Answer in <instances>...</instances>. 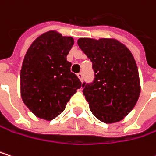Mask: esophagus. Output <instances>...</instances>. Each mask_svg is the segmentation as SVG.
I'll use <instances>...</instances> for the list:
<instances>
[{
	"instance_id": "obj_1",
	"label": "esophagus",
	"mask_w": 156,
	"mask_h": 156,
	"mask_svg": "<svg viewBox=\"0 0 156 156\" xmlns=\"http://www.w3.org/2000/svg\"><path fill=\"white\" fill-rule=\"evenodd\" d=\"M78 78L82 81V79H83V72H79V73H78Z\"/></svg>"
}]
</instances>
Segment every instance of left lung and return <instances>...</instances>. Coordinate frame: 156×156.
Returning a JSON list of instances; mask_svg holds the SVG:
<instances>
[{"instance_id": "1", "label": "left lung", "mask_w": 156, "mask_h": 156, "mask_svg": "<svg viewBox=\"0 0 156 156\" xmlns=\"http://www.w3.org/2000/svg\"><path fill=\"white\" fill-rule=\"evenodd\" d=\"M79 48L92 62L94 78L82 84L92 113L105 123L121 120L140 94L138 69L130 51L111 38H79Z\"/></svg>"}]
</instances>
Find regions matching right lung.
I'll return each instance as SVG.
<instances>
[{"instance_id": "1", "label": "right lung", "mask_w": 156, "mask_h": 156, "mask_svg": "<svg viewBox=\"0 0 156 156\" xmlns=\"http://www.w3.org/2000/svg\"><path fill=\"white\" fill-rule=\"evenodd\" d=\"M73 44L72 37L51 30L37 37L25 55L20 71L21 97L38 118H56L81 87L77 75L70 71L71 63L67 61Z\"/></svg>"}]
</instances>
